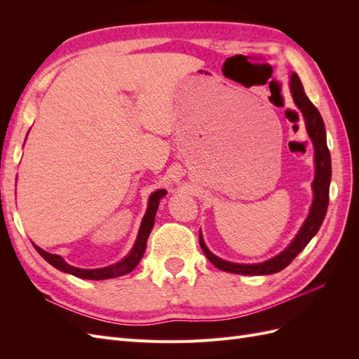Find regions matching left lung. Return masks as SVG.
Returning <instances> with one entry per match:
<instances>
[{"label":"left lung","instance_id":"left-lung-1","mask_svg":"<svg viewBox=\"0 0 359 359\" xmlns=\"http://www.w3.org/2000/svg\"><path fill=\"white\" fill-rule=\"evenodd\" d=\"M290 91L293 102L297 103L299 111L302 112L304 119H306V127L310 139L314 145V163H316V177L313 181V191L314 199L310 214L307 220L304 222L301 231L295 236V240L290 243V245L281 252L278 256L266 260L264 264H255V265H244V264H232L226 262V260L214 256L208 248H206L202 235H199V243L203 250L205 256L210 259V262L226 273L241 274V276H266L274 274L278 271L285 269L293 259H295L301 250H304L311 238L318 233L320 226L323 223L325 215H327L328 202H330V182H331V156L327 145V133H325L323 119L309 97L304 93L302 83L298 78L297 73H292L290 76Z\"/></svg>","mask_w":359,"mask_h":359}]
</instances>
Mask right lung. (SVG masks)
I'll return each mask as SVG.
<instances>
[{
    "mask_svg": "<svg viewBox=\"0 0 359 359\" xmlns=\"http://www.w3.org/2000/svg\"><path fill=\"white\" fill-rule=\"evenodd\" d=\"M165 196L163 194V190H157L149 196V202H148V210L147 214L142 220V224H140V229H139V235H137V240L135 243V247L130 255L123 259L121 262H118L115 265L111 266H106V268H100V269H82V268H74L72 265H69L67 262H64V259L58 255H52L45 252V250H41L40 247H37L36 244H32L36 247V250L39 252V255L49 262L52 266H55L57 269L62 271V273H69L74 277H79V278H85V280H106V278H115L119 276H124L130 271H133L136 268V265L139 264V260L142 259L144 253H145V248H147V241H148V236L151 233V229H153L154 226V217L158 208V203L160 199Z\"/></svg>",
    "mask_w": 359,
    "mask_h": 359,
    "instance_id": "obj_1",
    "label": "right lung"
}]
</instances>
